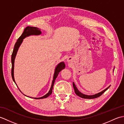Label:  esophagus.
Here are the masks:
<instances>
[{
    "label": "esophagus",
    "instance_id": "obj_1",
    "mask_svg": "<svg viewBox=\"0 0 124 124\" xmlns=\"http://www.w3.org/2000/svg\"><path fill=\"white\" fill-rule=\"evenodd\" d=\"M67 61L68 62V63H71L72 61V58L70 57H68V59L67 60Z\"/></svg>",
    "mask_w": 124,
    "mask_h": 124
}]
</instances>
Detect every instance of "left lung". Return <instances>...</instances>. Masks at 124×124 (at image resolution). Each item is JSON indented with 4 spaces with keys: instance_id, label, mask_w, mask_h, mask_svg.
Here are the masks:
<instances>
[{
    "instance_id": "left-lung-1",
    "label": "left lung",
    "mask_w": 124,
    "mask_h": 124,
    "mask_svg": "<svg viewBox=\"0 0 124 124\" xmlns=\"http://www.w3.org/2000/svg\"><path fill=\"white\" fill-rule=\"evenodd\" d=\"M114 69H115V67L114 68V70H113V71H114ZM110 86H111V85L109 86L107 88L104 89V90L102 91V92H99V93H98L95 94H94V95H86V94H83L82 93H81V92L79 91L78 89V88H77V87H76L75 83L73 82V88H74L75 92V93L76 94V95H78V96L81 97V98L87 99H95V98H96V97H98L100 96L103 93H104V92H106L107 90V89L110 87Z\"/></svg>"
}]
</instances>
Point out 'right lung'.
Here are the masks:
<instances>
[{"label": "right lung", "mask_w": 124, "mask_h": 124, "mask_svg": "<svg viewBox=\"0 0 124 124\" xmlns=\"http://www.w3.org/2000/svg\"><path fill=\"white\" fill-rule=\"evenodd\" d=\"M41 34V31L39 29V28H37V27H30V26H28V27H27L24 30V31L22 33V35L19 38L17 39V41L16 42V43L14 45V49H13V51L12 53V57H11V61H12V79L14 82L15 83L16 85V84L15 83V81L14 79V61H15V57L16 55L17 52L18 50V48L21 45L22 43L23 39H24L25 38L27 37H29L30 36H38L40 35ZM65 64L64 62H61L59 63L58 64L56 67L55 68V71H54V73L53 75V79L52 80V85L51 88H50V89L49 92L47 93L46 95H45L44 96L40 97H31V98H33L35 99H45L48 96H49L50 95H51L52 93V90H53V88L54 86V84L55 83V80L56 79V78H57L58 75L60 73V72L62 70L64 69L65 68ZM19 89V88H18ZM26 96V95H25Z\"/></svg>", "instance_id": "add662e5"}]
</instances>
